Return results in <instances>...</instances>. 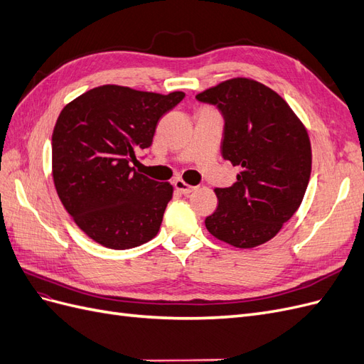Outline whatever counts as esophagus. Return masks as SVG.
<instances>
[{"instance_id":"34e87169","label":"esophagus","mask_w":364,"mask_h":364,"mask_svg":"<svg viewBox=\"0 0 364 364\" xmlns=\"http://www.w3.org/2000/svg\"><path fill=\"white\" fill-rule=\"evenodd\" d=\"M173 185H174V188L178 190L179 193H182V194H190L191 191L196 190V186H193V185H190V183H186V182L182 181V179H176V181L173 182Z\"/></svg>"}]
</instances>
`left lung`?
Returning a JSON list of instances; mask_svg holds the SVG:
<instances>
[{
  "mask_svg": "<svg viewBox=\"0 0 364 364\" xmlns=\"http://www.w3.org/2000/svg\"><path fill=\"white\" fill-rule=\"evenodd\" d=\"M196 98L222 112V156L241 168L232 186L214 190L218 206L205 226L240 249L266 243L302 203L311 174L308 132L279 94L246 77Z\"/></svg>",
  "mask_w": 364,
  "mask_h": 364,
  "instance_id": "left-lung-1",
  "label": "left lung"
}]
</instances>
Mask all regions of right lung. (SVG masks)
<instances>
[{"mask_svg":"<svg viewBox=\"0 0 364 364\" xmlns=\"http://www.w3.org/2000/svg\"><path fill=\"white\" fill-rule=\"evenodd\" d=\"M183 97L103 85L62 109L51 138L54 186L75 225L98 245L132 249L158 234L173 186L132 164H139L158 121Z\"/></svg>","mask_w":364,"mask_h":364,"instance_id":"right-lung-1","label":"right lung"}]
</instances>
